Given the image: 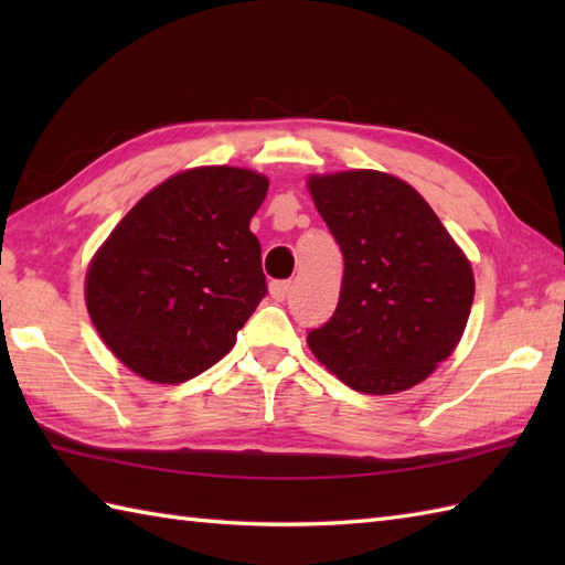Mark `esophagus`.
I'll return each instance as SVG.
<instances>
[{
  "label": "esophagus",
  "mask_w": 565,
  "mask_h": 565,
  "mask_svg": "<svg viewBox=\"0 0 565 565\" xmlns=\"http://www.w3.org/2000/svg\"><path fill=\"white\" fill-rule=\"evenodd\" d=\"M291 291V281H271L269 284V294L271 298H276V301H284L286 296H289Z\"/></svg>",
  "instance_id": "1"
}]
</instances>
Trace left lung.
<instances>
[{"mask_svg":"<svg viewBox=\"0 0 565 565\" xmlns=\"http://www.w3.org/2000/svg\"><path fill=\"white\" fill-rule=\"evenodd\" d=\"M308 189L344 257L340 303L308 332L310 352L359 393L417 386L461 340L476 291L471 262L398 177L313 174Z\"/></svg>","mask_w":565,"mask_h":565,"instance_id":"1","label":"left lung"}]
</instances>
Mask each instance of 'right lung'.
Here are the masks:
<instances>
[{"label":"right lung","instance_id":"add662e5","mask_svg":"<svg viewBox=\"0 0 565 565\" xmlns=\"http://www.w3.org/2000/svg\"><path fill=\"white\" fill-rule=\"evenodd\" d=\"M269 179L196 167L154 186L97 249L84 281L106 347L154 383L199 376L233 350L267 294L249 231Z\"/></svg>","mask_w":565,"mask_h":565}]
</instances>
